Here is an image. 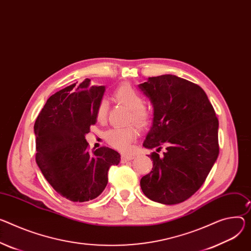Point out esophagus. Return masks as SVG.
I'll return each mask as SVG.
<instances>
[{"label":"esophagus","mask_w":251,"mask_h":251,"mask_svg":"<svg viewBox=\"0 0 251 251\" xmlns=\"http://www.w3.org/2000/svg\"><path fill=\"white\" fill-rule=\"evenodd\" d=\"M133 158H134V155L123 154V155L121 156V162H122V163H126L127 161H130V160H132Z\"/></svg>","instance_id":"obj_1"}]
</instances>
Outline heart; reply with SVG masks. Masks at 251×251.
Listing matches in <instances>:
<instances>
[{"label":"heart","instance_id":"obj_1","mask_svg":"<svg viewBox=\"0 0 251 251\" xmlns=\"http://www.w3.org/2000/svg\"><path fill=\"white\" fill-rule=\"evenodd\" d=\"M115 98L131 110V120L140 126H144L150 119V112L143 106L144 98L139 91L129 84L120 86L115 92ZM108 102L102 99L96 109V118L98 121H104L107 116ZM105 140L111 146L121 151L130 148L132 142L138 137V130L134 126L125 128H112L105 135Z\"/></svg>","mask_w":251,"mask_h":251}]
</instances>
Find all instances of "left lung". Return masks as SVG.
<instances>
[{"instance_id": "1", "label": "left lung", "mask_w": 251, "mask_h": 251, "mask_svg": "<svg viewBox=\"0 0 251 251\" xmlns=\"http://www.w3.org/2000/svg\"><path fill=\"white\" fill-rule=\"evenodd\" d=\"M138 87L154 110L143 146L156 149L141 189L155 202H183L201 187L218 157L215 111L201 87L174 75L150 77ZM163 146L167 151L160 156Z\"/></svg>"}]
</instances>
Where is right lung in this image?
<instances>
[{
    "mask_svg": "<svg viewBox=\"0 0 251 251\" xmlns=\"http://www.w3.org/2000/svg\"><path fill=\"white\" fill-rule=\"evenodd\" d=\"M105 86L90 79L52 95L34 125L36 162L50 185L64 198L85 202L98 197L108 183V171L120 154L109 147L88 151L85 135L96 124V109Z\"/></svg>",
    "mask_w": 251,
    "mask_h": 251,
    "instance_id": "obj_1",
    "label": "right lung"
}]
</instances>
